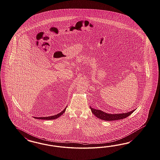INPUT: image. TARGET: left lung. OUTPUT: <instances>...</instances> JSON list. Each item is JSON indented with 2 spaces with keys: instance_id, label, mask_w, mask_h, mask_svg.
Masks as SVG:
<instances>
[{
  "instance_id": "left-lung-1",
  "label": "left lung",
  "mask_w": 160,
  "mask_h": 160,
  "mask_svg": "<svg viewBox=\"0 0 160 160\" xmlns=\"http://www.w3.org/2000/svg\"><path fill=\"white\" fill-rule=\"evenodd\" d=\"M90 109L91 110L92 113H93L96 117L105 121H114V120L123 119L128 117L129 115H131L135 111V110H133L128 113H121V114H109V113H105L101 110L93 109L91 107H90Z\"/></svg>"
}]
</instances>
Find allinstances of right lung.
<instances>
[{
	"instance_id": "right-lung-1",
	"label": "right lung",
	"mask_w": 160,
	"mask_h": 160,
	"mask_svg": "<svg viewBox=\"0 0 160 160\" xmlns=\"http://www.w3.org/2000/svg\"><path fill=\"white\" fill-rule=\"evenodd\" d=\"M66 109V107L65 108V109H64L61 112H60V113L55 115V116H49V117H34V118H38V119H40V120H54V119H56V118H58L59 117H60L62 114H63L64 112H65Z\"/></svg>"
}]
</instances>
